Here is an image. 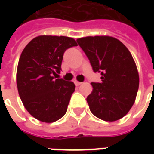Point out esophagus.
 Segmentation results:
<instances>
[{
	"label": "esophagus",
	"mask_w": 154,
	"mask_h": 154,
	"mask_svg": "<svg viewBox=\"0 0 154 154\" xmlns=\"http://www.w3.org/2000/svg\"><path fill=\"white\" fill-rule=\"evenodd\" d=\"M74 84H75L76 86H80V85H81L82 83H81V82H80V81H74Z\"/></svg>",
	"instance_id": "1"
}]
</instances>
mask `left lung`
<instances>
[{"label": "left lung", "instance_id": "1", "mask_svg": "<svg viewBox=\"0 0 154 154\" xmlns=\"http://www.w3.org/2000/svg\"><path fill=\"white\" fill-rule=\"evenodd\" d=\"M94 72L101 73V83H91L86 98L90 110L98 118L114 122L130 110L139 88V73L131 53L118 39L89 36L77 39Z\"/></svg>", "mask_w": 154, "mask_h": 154}]
</instances>
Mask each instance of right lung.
<instances>
[{"mask_svg": "<svg viewBox=\"0 0 154 154\" xmlns=\"http://www.w3.org/2000/svg\"><path fill=\"white\" fill-rule=\"evenodd\" d=\"M77 45L72 38L41 35L22 51L16 74L17 88L25 108L39 121L53 122L67 112L75 85L56 76L65 51Z\"/></svg>", "mask_w": 154, "mask_h": 154, "instance_id": "right-lung-1", "label": "right lung"}]
</instances>
